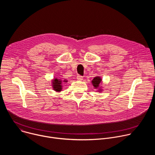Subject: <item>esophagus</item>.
Instances as JSON below:
<instances>
[{
  "instance_id": "esophagus-1",
  "label": "esophagus",
  "mask_w": 155,
  "mask_h": 155,
  "mask_svg": "<svg viewBox=\"0 0 155 155\" xmlns=\"http://www.w3.org/2000/svg\"><path fill=\"white\" fill-rule=\"evenodd\" d=\"M77 79L78 80H79V81L82 80V79H83V77H82L81 75H78L77 76Z\"/></svg>"
}]
</instances>
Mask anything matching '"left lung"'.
<instances>
[{
	"label": "left lung",
	"mask_w": 155,
	"mask_h": 155,
	"mask_svg": "<svg viewBox=\"0 0 155 155\" xmlns=\"http://www.w3.org/2000/svg\"><path fill=\"white\" fill-rule=\"evenodd\" d=\"M102 80L99 77H96L94 78V79L92 80V83L93 86L95 87V88H97L99 86V84L101 82Z\"/></svg>",
	"instance_id": "1"
}]
</instances>
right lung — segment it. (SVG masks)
Segmentation results:
<instances>
[{"label": "right lung", "mask_w": 155, "mask_h": 155, "mask_svg": "<svg viewBox=\"0 0 155 155\" xmlns=\"http://www.w3.org/2000/svg\"><path fill=\"white\" fill-rule=\"evenodd\" d=\"M65 81L67 82V81H64V82ZM53 87L54 90H55L56 91L59 92L61 91L62 90V81L60 79H58V78H55L54 79V80H53Z\"/></svg>", "instance_id": "right-lung-1"}]
</instances>
